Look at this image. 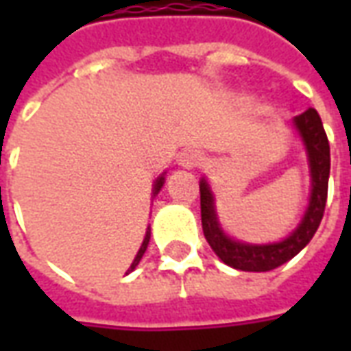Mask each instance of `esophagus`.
Segmentation results:
<instances>
[{
  "label": "esophagus",
  "mask_w": 351,
  "mask_h": 351,
  "mask_svg": "<svg viewBox=\"0 0 351 351\" xmlns=\"http://www.w3.org/2000/svg\"><path fill=\"white\" fill-rule=\"evenodd\" d=\"M203 161H205L203 154L199 152V150H191V148L190 150H184V152H180V156H178V165H182V167L186 169L201 167Z\"/></svg>",
  "instance_id": "obj_1"
}]
</instances>
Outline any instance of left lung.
I'll return each mask as SVG.
<instances>
[{
  "mask_svg": "<svg viewBox=\"0 0 351 351\" xmlns=\"http://www.w3.org/2000/svg\"><path fill=\"white\" fill-rule=\"evenodd\" d=\"M293 128L299 133L310 171V199L304 216L299 226L278 243L271 244H250L237 241L229 237L220 226L214 193L206 178H201L199 191H201V221L206 243L210 244L214 254L229 267L239 271L265 272L272 271L284 265L312 241V237L319 228L324 218L325 201H327V184H329V171H331V154H329V141L325 135L322 118L314 108L304 110L302 114L295 116Z\"/></svg>",
  "mask_w": 351,
  "mask_h": 351,
  "instance_id": "1",
  "label": "left lung"
}]
</instances>
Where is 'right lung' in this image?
Segmentation results:
<instances>
[{"label":"right lung","instance_id":"1","mask_svg":"<svg viewBox=\"0 0 351 351\" xmlns=\"http://www.w3.org/2000/svg\"><path fill=\"white\" fill-rule=\"evenodd\" d=\"M163 184H165V173L158 176V178H156V182H154V190H152L154 197H156V195L160 193V190H161V188H163ZM148 243H150V226H148V229H146L145 241H143V244H141V248H138L137 256H135V259H133V263H131V267H130V269H128V272H125V274H130L131 271H135V267H137V265H138V261H141V259H143V256H145L146 248H148Z\"/></svg>","mask_w":351,"mask_h":351}]
</instances>
